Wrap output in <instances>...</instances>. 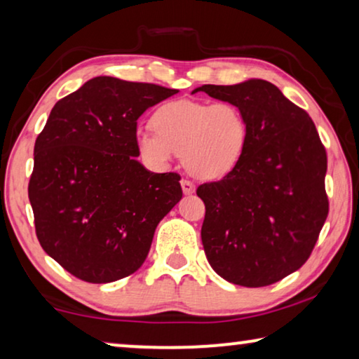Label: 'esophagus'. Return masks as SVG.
Instances as JSON below:
<instances>
[{"instance_id":"34e87169","label":"esophagus","mask_w":359,"mask_h":359,"mask_svg":"<svg viewBox=\"0 0 359 359\" xmlns=\"http://www.w3.org/2000/svg\"><path fill=\"white\" fill-rule=\"evenodd\" d=\"M181 188H183L184 194H192V192L196 191V184L189 180H183V181H181Z\"/></svg>"}]
</instances>
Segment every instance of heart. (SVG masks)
<instances>
[{"mask_svg": "<svg viewBox=\"0 0 359 359\" xmlns=\"http://www.w3.org/2000/svg\"><path fill=\"white\" fill-rule=\"evenodd\" d=\"M152 131L136 134V147L149 167L165 168L176 154L202 180H220L240 165L248 147L249 124L230 102L171 100L152 115Z\"/></svg>", "mask_w": 359, "mask_h": 359, "instance_id": "b5f03b06", "label": "heart"}]
</instances>
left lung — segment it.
Returning <instances> with one entry per match:
<instances>
[{"label": "left lung", "instance_id": "left-lung-1", "mask_svg": "<svg viewBox=\"0 0 359 359\" xmlns=\"http://www.w3.org/2000/svg\"><path fill=\"white\" fill-rule=\"evenodd\" d=\"M197 90L235 103L249 124L240 165L196 191L207 261L228 282L267 287L308 261L329 215L325 147L308 113L267 81Z\"/></svg>", "mask_w": 359, "mask_h": 359}]
</instances>
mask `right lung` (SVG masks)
<instances>
[{
	"label": "right lung",
	"mask_w": 359,
	"mask_h": 359,
	"mask_svg": "<svg viewBox=\"0 0 359 359\" xmlns=\"http://www.w3.org/2000/svg\"><path fill=\"white\" fill-rule=\"evenodd\" d=\"M176 89L98 76L56 102L34 147L29 201L43 251L74 277L136 272L158 222L178 204V173L137 162V119Z\"/></svg>",
	"instance_id": "right-lung-1"
}]
</instances>
